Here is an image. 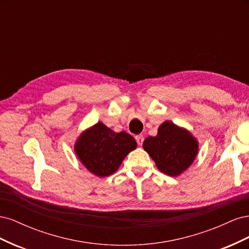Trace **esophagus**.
I'll return each mask as SVG.
<instances>
[{
  "label": "esophagus",
  "instance_id": "obj_1",
  "mask_svg": "<svg viewBox=\"0 0 249 249\" xmlns=\"http://www.w3.org/2000/svg\"><path fill=\"white\" fill-rule=\"evenodd\" d=\"M136 141L139 145H142L143 141H144V137H143L142 135H138V136H136Z\"/></svg>",
  "mask_w": 249,
  "mask_h": 249
}]
</instances>
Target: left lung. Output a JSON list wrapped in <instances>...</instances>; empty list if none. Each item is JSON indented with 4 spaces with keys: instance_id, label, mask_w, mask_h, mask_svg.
I'll use <instances>...</instances> for the list:
<instances>
[{
    "instance_id": "8db88e82",
    "label": "left lung",
    "mask_w": 249,
    "mask_h": 249,
    "mask_svg": "<svg viewBox=\"0 0 249 249\" xmlns=\"http://www.w3.org/2000/svg\"><path fill=\"white\" fill-rule=\"evenodd\" d=\"M143 148L161 172L178 177L193 163L198 153V142L189 131L167 120L159 126L157 136L144 140Z\"/></svg>"
}]
</instances>
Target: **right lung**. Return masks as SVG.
Masks as SVG:
<instances>
[{
    "label": "right lung",
    "mask_w": 249,
    "mask_h": 249,
    "mask_svg": "<svg viewBox=\"0 0 249 249\" xmlns=\"http://www.w3.org/2000/svg\"><path fill=\"white\" fill-rule=\"evenodd\" d=\"M136 147L137 143L130 134L115 133L103 123H97L80 135L74 152L90 172L104 178L113 175L126 155Z\"/></svg>",
    "instance_id": "right-lung-1"
}]
</instances>
